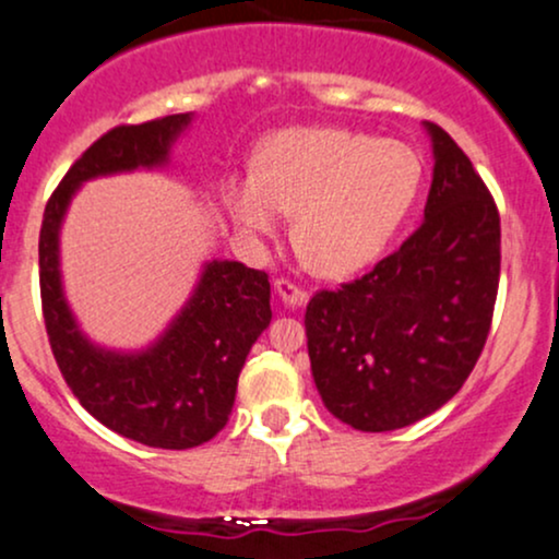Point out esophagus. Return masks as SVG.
<instances>
[{
	"instance_id": "1",
	"label": "esophagus",
	"mask_w": 559,
	"mask_h": 559,
	"mask_svg": "<svg viewBox=\"0 0 559 559\" xmlns=\"http://www.w3.org/2000/svg\"><path fill=\"white\" fill-rule=\"evenodd\" d=\"M275 292H278V297L284 299L288 307H299L310 299V292H307V288H301L299 284H294V281L288 278H275Z\"/></svg>"
}]
</instances>
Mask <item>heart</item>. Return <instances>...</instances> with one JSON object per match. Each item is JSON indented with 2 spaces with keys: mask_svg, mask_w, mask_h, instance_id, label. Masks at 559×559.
Here are the masks:
<instances>
[{
  "mask_svg": "<svg viewBox=\"0 0 559 559\" xmlns=\"http://www.w3.org/2000/svg\"><path fill=\"white\" fill-rule=\"evenodd\" d=\"M420 157L394 139L349 128H288L267 139L258 168L226 186L247 234L273 236L294 213V236L323 275H349L386 249L413 210Z\"/></svg>",
  "mask_w": 559,
  "mask_h": 559,
  "instance_id": "heart-1",
  "label": "heart"
}]
</instances>
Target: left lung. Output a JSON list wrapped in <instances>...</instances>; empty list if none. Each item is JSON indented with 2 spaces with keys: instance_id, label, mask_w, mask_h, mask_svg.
I'll return each mask as SVG.
<instances>
[{
  "instance_id": "obj_1",
  "label": "left lung",
  "mask_w": 559,
  "mask_h": 559,
  "mask_svg": "<svg viewBox=\"0 0 559 559\" xmlns=\"http://www.w3.org/2000/svg\"><path fill=\"white\" fill-rule=\"evenodd\" d=\"M426 221L396 252L305 312L312 378L329 413L357 431H394L463 389L489 336L502 265L499 210L441 126Z\"/></svg>"
}]
</instances>
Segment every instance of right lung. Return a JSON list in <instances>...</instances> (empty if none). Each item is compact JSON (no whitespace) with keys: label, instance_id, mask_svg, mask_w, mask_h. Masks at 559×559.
I'll use <instances>...</instances> for the list:
<instances>
[{"label":"right lung","instance_id":"obj_1","mask_svg":"<svg viewBox=\"0 0 559 559\" xmlns=\"http://www.w3.org/2000/svg\"><path fill=\"white\" fill-rule=\"evenodd\" d=\"M189 115L115 126L70 165L44 207L38 286L49 346L62 378L102 426L139 444L191 449L223 431L249 349L271 325V281L241 262H210L163 342L141 355L96 349L75 329L57 271V228L81 181L165 163Z\"/></svg>","mask_w":559,"mask_h":559}]
</instances>
